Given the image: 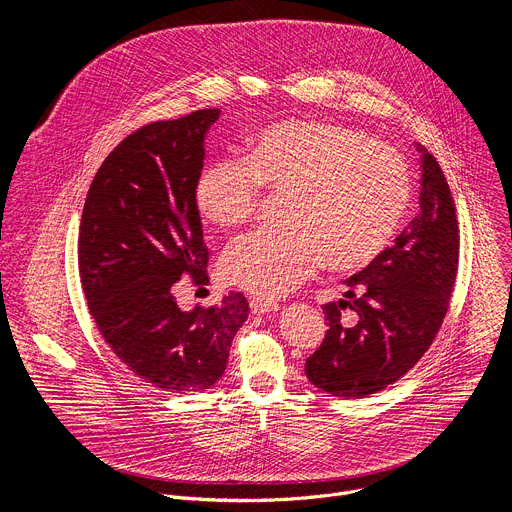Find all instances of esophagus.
<instances>
[{
	"instance_id": "obj_1",
	"label": "esophagus",
	"mask_w": 512,
	"mask_h": 512,
	"mask_svg": "<svg viewBox=\"0 0 512 512\" xmlns=\"http://www.w3.org/2000/svg\"><path fill=\"white\" fill-rule=\"evenodd\" d=\"M249 304H251L253 314H269V312H277L279 310L277 302H271V300H265V298H251Z\"/></svg>"
}]
</instances>
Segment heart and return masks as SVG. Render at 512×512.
Instances as JSON below:
<instances>
[{
	"instance_id": "1",
	"label": "heart",
	"mask_w": 512,
	"mask_h": 512,
	"mask_svg": "<svg viewBox=\"0 0 512 512\" xmlns=\"http://www.w3.org/2000/svg\"><path fill=\"white\" fill-rule=\"evenodd\" d=\"M261 188L285 194V229L233 241L221 275L251 294L279 298L324 261L354 271L393 241L409 204V170L399 152L360 129L330 121H287L255 133L243 160H216L194 184L206 223L251 221Z\"/></svg>"
}]
</instances>
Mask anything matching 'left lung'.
<instances>
[{"label": "left lung", "instance_id": "obj_1", "mask_svg": "<svg viewBox=\"0 0 512 512\" xmlns=\"http://www.w3.org/2000/svg\"><path fill=\"white\" fill-rule=\"evenodd\" d=\"M421 156L419 214L362 271L338 302L324 304L326 338L306 360L310 383L334 397L362 399L401 379L440 330L458 271V221L450 186L435 158ZM344 309L357 322L342 327Z\"/></svg>", "mask_w": 512, "mask_h": 512}]
</instances>
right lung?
I'll list each match as a JSON object with an SVG mask.
<instances>
[{
    "instance_id": "1",
    "label": "right lung",
    "mask_w": 512,
    "mask_h": 512,
    "mask_svg": "<svg viewBox=\"0 0 512 512\" xmlns=\"http://www.w3.org/2000/svg\"><path fill=\"white\" fill-rule=\"evenodd\" d=\"M218 109L143 125L101 164L79 235L89 310L117 358L170 393L204 391L223 377L249 302L231 291L208 310H180L182 275L208 283L194 184Z\"/></svg>"
}]
</instances>
